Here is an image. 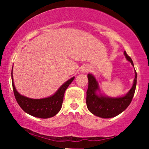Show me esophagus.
I'll return each instance as SVG.
<instances>
[{
    "mask_svg": "<svg viewBox=\"0 0 149 149\" xmlns=\"http://www.w3.org/2000/svg\"><path fill=\"white\" fill-rule=\"evenodd\" d=\"M88 71L89 69H88V68H84V69H82V71H83V72H88Z\"/></svg>",
    "mask_w": 149,
    "mask_h": 149,
    "instance_id": "esophagus-1",
    "label": "esophagus"
}]
</instances>
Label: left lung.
Returning a JSON list of instances; mask_svg holds the SVG:
<instances>
[{
	"instance_id": "obj_1",
	"label": "left lung",
	"mask_w": 149,
	"mask_h": 149,
	"mask_svg": "<svg viewBox=\"0 0 149 149\" xmlns=\"http://www.w3.org/2000/svg\"><path fill=\"white\" fill-rule=\"evenodd\" d=\"M124 54L126 59L134 66L132 60L127 55L125 51L124 52ZM88 88L87 90L86 104L88 110L92 114L103 118H113L124 111L130 104L134 97L136 85L137 75L136 71L135 78L130 90L125 96L117 98H111L109 97H104L102 95H97L96 92L99 90L98 83L92 74H88Z\"/></svg>"
}]
</instances>
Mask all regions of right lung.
Here are the masks:
<instances>
[{"label":"right lung","mask_w":149,"mask_h":149,"mask_svg":"<svg viewBox=\"0 0 149 149\" xmlns=\"http://www.w3.org/2000/svg\"><path fill=\"white\" fill-rule=\"evenodd\" d=\"M74 78L75 77H73L64 83L52 96L38 100L22 96L17 91L13 82L12 71V84L13 92L18 104L23 109L24 111L34 117L40 118H48L53 117L59 113L62 106L64 92L69 85L72 83Z\"/></svg>","instance_id":"add662e5"}]
</instances>
